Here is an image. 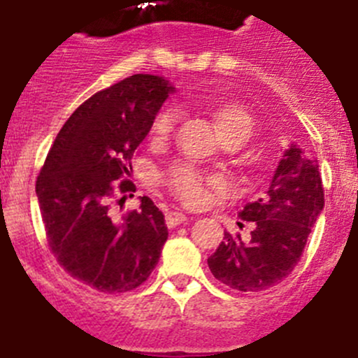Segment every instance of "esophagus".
<instances>
[{
	"mask_svg": "<svg viewBox=\"0 0 358 358\" xmlns=\"http://www.w3.org/2000/svg\"><path fill=\"white\" fill-rule=\"evenodd\" d=\"M187 217L183 212H178V210H171V212H166V224L169 228L176 227V224H182L185 223Z\"/></svg>",
	"mask_w": 358,
	"mask_h": 358,
	"instance_id": "obj_1",
	"label": "esophagus"
}]
</instances>
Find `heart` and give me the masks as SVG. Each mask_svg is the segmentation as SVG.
Listing matches in <instances>:
<instances>
[{"label": "heart", "instance_id": "1", "mask_svg": "<svg viewBox=\"0 0 358 358\" xmlns=\"http://www.w3.org/2000/svg\"><path fill=\"white\" fill-rule=\"evenodd\" d=\"M178 121L180 108L173 107V105L164 107L153 119L151 137L155 141L167 139L175 131ZM214 121L219 128V134L223 135V139L237 137V139H243L244 143H248L255 131V121H253L251 114L239 105H227V107L215 108ZM166 183L169 191L180 201L189 205V207H198L207 198L208 187L219 185V180L201 175L196 167L189 166V164H176L166 173Z\"/></svg>", "mask_w": 358, "mask_h": 358}]
</instances>
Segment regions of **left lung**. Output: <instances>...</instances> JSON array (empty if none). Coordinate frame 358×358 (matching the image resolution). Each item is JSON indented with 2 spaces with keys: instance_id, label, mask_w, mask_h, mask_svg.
<instances>
[{
  "instance_id": "left-lung-1",
  "label": "left lung",
  "mask_w": 358,
  "mask_h": 358,
  "mask_svg": "<svg viewBox=\"0 0 358 358\" xmlns=\"http://www.w3.org/2000/svg\"><path fill=\"white\" fill-rule=\"evenodd\" d=\"M323 207L320 166L292 144L283 153L269 189L239 212L243 221H253L250 239L224 231L223 243L208 257L212 275L243 292L266 291L280 283L303 255Z\"/></svg>"
}]
</instances>
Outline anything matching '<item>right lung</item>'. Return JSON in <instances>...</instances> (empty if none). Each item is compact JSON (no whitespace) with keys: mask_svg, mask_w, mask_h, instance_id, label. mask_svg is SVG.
I'll return each mask as SVG.
<instances>
[{"mask_svg":"<svg viewBox=\"0 0 358 358\" xmlns=\"http://www.w3.org/2000/svg\"><path fill=\"white\" fill-rule=\"evenodd\" d=\"M171 91L160 76L134 75L92 94L59 131L35 182L51 253L99 292L143 285L167 241L164 214L148 196L123 217L112 205L119 192H135L130 180H117L131 169L134 151Z\"/></svg>","mask_w":358,"mask_h":358,"instance_id":"add662e5","label":"right lung"}]
</instances>
